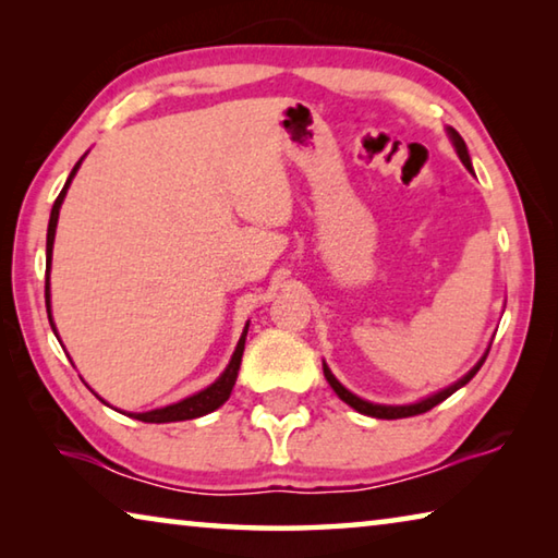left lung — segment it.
I'll use <instances>...</instances> for the list:
<instances>
[{
	"instance_id": "8db88e82",
	"label": "left lung",
	"mask_w": 558,
	"mask_h": 558,
	"mask_svg": "<svg viewBox=\"0 0 558 558\" xmlns=\"http://www.w3.org/2000/svg\"><path fill=\"white\" fill-rule=\"evenodd\" d=\"M448 135H450V140H452V145H456V149H458V157L462 159V165H465V167L470 169V172H472V165H470V155H468L465 140H462V137L458 135V130H452V128H448ZM487 354H489V349H487ZM487 354H485L483 359H480L475 369H470L465 376H462V379H460L458 384H452V386H448V389H442V391H438V393L428 396V399H423V401H418V403H411V405H379V403H369V401L359 399V396H354L352 391H347L344 386L335 379V374L327 369V364H323V369H325V379L329 381V386H332L335 393H337L339 399H342L344 403L352 405L354 411L364 413V415H372V418H386V421H393V418H409V415L426 413V411H430V409H433V405H438L440 401H446L448 396L456 393V391L460 389V386H465V384L472 379V376H475V374L480 372V366L485 364Z\"/></svg>"
}]
</instances>
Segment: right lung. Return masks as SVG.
Instances as JSON below:
<instances>
[{
    "label": "right lung",
    "mask_w": 558,
    "mask_h": 558,
    "mask_svg": "<svg viewBox=\"0 0 558 558\" xmlns=\"http://www.w3.org/2000/svg\"><path fill=\"white\" fill-rule=\"evenodd\" d=\"M83 162V159H81ZM81 162L73 167V172L69 177V182L61 189V194L56 196L53 202V209H51V219H49V233H46V266L51 268V248H53V235H56V223H59V209L63 204V196L69 192V184L73 174L78 172ZM46 310H49V323H51V305H49V272H46ZM53 327V325H51ZM56 332V327H53ZM245 335H248V325H245L243 335L239 339V347H235V352L231 356V364L226 366V372L216 379L209 389H204L199 393L189 396V399L172 403V405H165V409H157V411H147V413H135L137 421L143 423H172V421H189V418H199V415H206L219 409V405L229 399L231 389L235 384V376H239V366H241V356H243V347H245Z\"/></svg>",
    "instance_id": "1"
}]
</instances>
